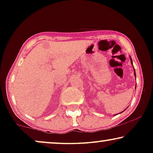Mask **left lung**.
Segmentation results:
<instances>
[{
    "label": "left lung",
    "instance_id": "1",
    "mask_svg": "<svg viewBox=\"0 0 153 153\" xmlns=\"http://www.w3.org/2000/svg\"><path fill=\"white\" fill-rule=\"evenodd\" d=\"M130 61H131V64H132V66H133V63H132V58H131V57H130ZM133 68H134V66H133ZM134 76H135V78H136V73H135V69H134ZM136 87L137 86H135V89H136ZM126 109H125V110H126ZM124 110V111H125ZM114 116H116V115H114Z\"/></svg>",
    "mask_w": 153,
    "mask_h": 153
}]
</instances>
